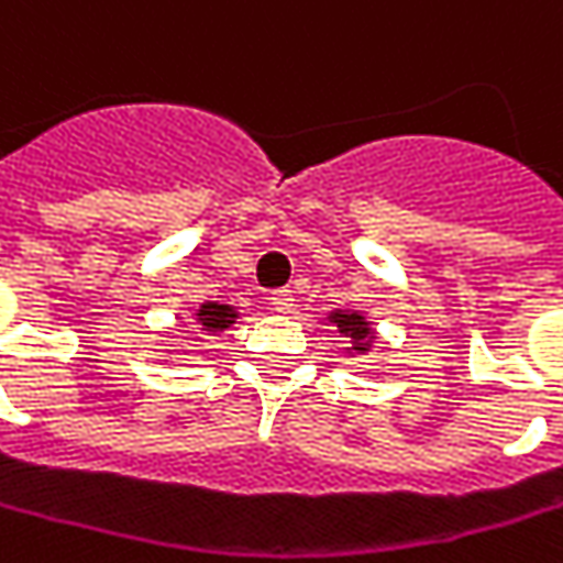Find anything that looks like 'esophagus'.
Masks as SVG:
<instances>
[{
	"instance_id": "esophagus-1",
	"label": "esophagus",
	"mask_w": 563,
	"mask_h": 563,
	"mask_svg": "<svg viewBox=\"0 0 563 563\" xmlns=\"http://www.w3.org/2000/svg\"><path fill=\"white\" fill-rule=\"evenodd\" d=\"M292 305H296V299H292V292H289V289H280V292H274V296H271V311H277V314H289V311H292Z\"/></svg>"
}]
</instances>
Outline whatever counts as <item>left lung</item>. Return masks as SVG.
I'll use <instances>...</instances> for the list:
<instances>
[{
  "instance_id": "1",
  "label": "left lung",
  "mask_w": 563,
  "mask_h": 563,
  "mask_svg": "<svg viewBox=\"0 0 563 563\" xmlns=\"http://www.w3.org/2000/svg\"><path fill=\"white\" fill-rule=\"evenodd\" d=\"M327 320H330V327H336V333L345 336V342H349V349H342L349 358H355V355H367V352L374 349V342H377V330H374V323H371V318H367L364 311L336 308V311H330V314H327Z\"/></svg>"
}]
</instances>
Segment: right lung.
<instances>
[{
	"mask_svg": "<svg viewBox=\"0 0 563 563\" xmlns=\"http://www.w3.org/2000/svg\"><path fill=\"white\" fill-rule=\"evenodd\" d=\"M240 318V311L233 308V305H221V301H202L196 311H192V330L199 333V336H218L223 333L230 323H236ZM170 355V352H167Z\"/></svg>",
	"mask_w": 563,
	"mask_h": 563,
	"instance_id": "right-lung-1",
	"label": "right lung"
}]
</instances>
